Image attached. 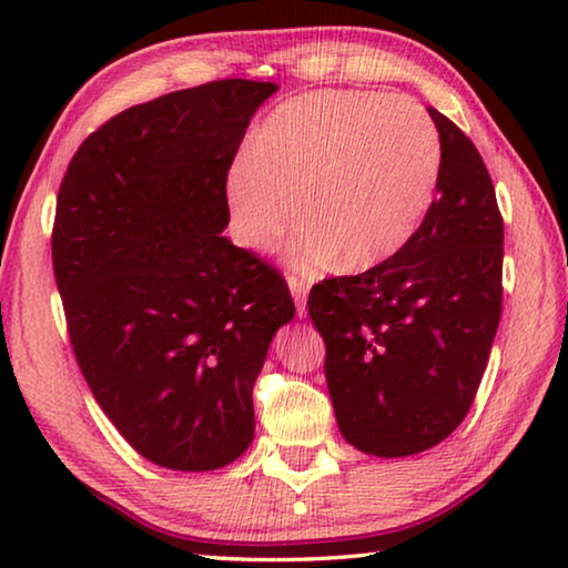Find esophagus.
Returning <instances> with one entry per match:
<instances>
[{
	"label": "esophagus",
	"instance_id": "obj_1",
	"mask_svg": "<svg viewBox=\"0 0 568 568\" xmlns=\"http://www.w3.org/2000/svg\"><path fill=\"white\" fill-rule=\"evenodd\" d=\"M287 285H291V293H293V297H295V307H297V315H303L307 313L305 311V295H307V283L303 281V277H297V275H287Z\"/></svg>",
	"mask_w": 568,
	"mask_h": 568
}]
</instances>
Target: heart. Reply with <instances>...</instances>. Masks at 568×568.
Here are the masks:
<instances>
[{
	"instance_id": "obj_1",
	"label": "heart",
	"mask_w": 568,
	"mask_h": 568,
	"mask_svg": "<svg viewBox=\"0 0 568 568\" xmlns=\"http://www.w3.org/2000/svg\"><path fill=\"white\" fill-rule=\"evenodd\" d=\"M444 148L434 120L408 98L321 90L297 94L250 134L225 175L235 237L271 250L297 220L287 250L297 271L341 257L371 271L410 245L436 200Z\"/></svg>"
}]
</instances>
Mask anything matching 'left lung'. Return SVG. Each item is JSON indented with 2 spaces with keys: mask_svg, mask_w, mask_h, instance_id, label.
I'll return each mask as SVG.
<instances>
[{
  "mask_svg": "<svg viewBox=\"0 0 568 568\" xmlns=\"http://www.w3.org/2000/svg\"><path fill=\"white\" fill-rule=\"evenodd\" d=\"M444 148L436 200L393 261L325 277L307 313L325 341L335 420L365 454L440 444L466 418L504 303V217L470 138L428 108Z\"/></svg>",
  "mask_w": 568,
  "mask_h": 568,
  "instance_id": "left-lung-1",
  "label": "left lung"
}]
</instances>
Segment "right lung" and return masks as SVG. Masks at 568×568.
<instances>
[{"mask_svg": "<svg viewBox=\"0 0 568 568\" xmlns=\"http://www.w3.org/2000/svg\"><path fill=\"white\" fill-rule=\"evenodd\" d=\"M273 82L217 80L100 124L57 195L52 267L84 381L122 438L172 470L253 440V386L295 315L277 267L223 237L225 175Z\"/></svg>", "mask_w": 568, "mask_h": 568, "instance_id": "1", "label": "right lung"}]
</instances>
